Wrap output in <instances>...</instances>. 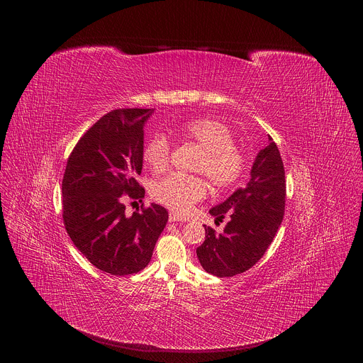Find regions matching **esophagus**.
<instances>
[{"mask_svg":"<svg viewBox=\"0 0 363 363\" xmlns=\"http://www.w3.org/2000/svg\"><path fill=\"white\" fill-rule=\"evenodd\" d=\"M179 221H182L181 217H178V216L174 214V213L169 214V223H179Z\"/></svg>","mask_w":363,"mask_h":363,"instance_id":"1","label":"esophagus"}]
</instances>
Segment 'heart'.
<instances>
[{
  "label": "heart",
  "mask_w": 363,
  "mask_h": 363,
  "mask_svg": "<svg viewBox=\"0 0 363 363\" xmlns=\"http://www.w3.org/2000/svg\"><path fill=\"white\" fill-rule=\"evenodd\" d=\"M179 135L202 149L195 171L206 175L216 188L231 186L241 178L245 161L234 146L235 139L227 125L216 119H195L185 123ZM143 158L153 172H164L171 161L169 139L164 133H155L145 147ZM152 194L175 214L185 216L206 195V182L201 177L172 174L155 182Z\"/></svg>",
  "instance_id": "heart-1"
}]
</instances>
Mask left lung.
Masks as SVG:
<instances>
[{"mask_svg":"<svg viewBox=\"0 0 363 363\" xmlns=\"http://www.w3.org/2000/svg\"><path fill=\"white\" fill-rule=\"evenodd\" d=\"M257 153L250 181L234 191L210 214L221 220L230 217L223 234L205 227V241L196 248L202 269L217 277H233L251 269L267 251L284 216L286 179L277 145Z\"/></svg>","mask_w":363,"mask_h":363,"instance_id":"8db88e82","label":"left lung"}]
</instances>
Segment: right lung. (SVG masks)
Here are the masks:
<instances>
[{"instance_id":"right-lung-1","label":"right lung","mask_w":363,"mask_h":363,"mask_svg":"<svg viewBox=\"0 0 363 363\" xmlns=\"http://www.w3.org/2000/svg\"><path fill=\"white\" fill-rule=\"evenodd\" d=\"M153 109H118L100 118L77 142L63 177V220L77 250L99 270L128 276L143 270L168 211L150 203L130 217L123 196L140 199L143 126Z\"/></svg>"}]
</instances>
